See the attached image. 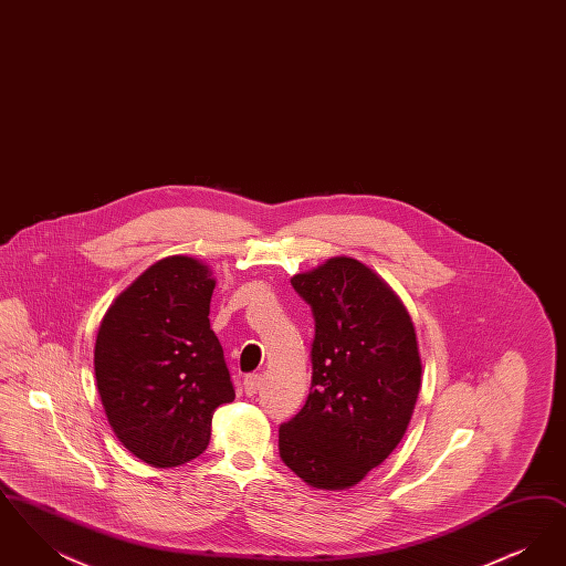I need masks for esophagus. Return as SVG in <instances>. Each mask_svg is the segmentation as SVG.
<instances>
[{
  "instance_id": "obj_1",
  "label": "esophagus",
  "mask_w": 566,
  "mask_h": 566,
  "mask_svg": "<svg viewBox=\"0 0 566 566\" xmlns=\"http://www.w3.org/2000/svg\"><path fill=\"white\" fill-rule=\"evenodd\" d=\"M261 381H263V377L259 376V374H250V376L243 377V390H245V395H248V397H254V395L259 392V388H261Z\"/></svg>"
}]
</instances>
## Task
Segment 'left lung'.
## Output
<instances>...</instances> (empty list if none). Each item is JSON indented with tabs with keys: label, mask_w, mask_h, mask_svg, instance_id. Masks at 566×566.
Listing matches in <instances>:
<instances>
[{
	"label": "left lung",
	"mask_w": 566,
	"mask_h": 566,
	"mask_svg": "<svg viewBox=\"0 0 566 566\" xmlns=\"http://www.w3.org/2000/svg\"><path fill=\"white\" fill-rule=\"evenodd\" d=\"M314 314L312 388L280 427V458L316 490L363 482L403 439L422 384L416 328L399 295L352 256L296 273Z\"/></svg>",
	"instance_id": "8db88e82"
}]
</instances>
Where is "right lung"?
<instances>
[{
    "mask_svg": "<svg viewBox=\"0 0 566 566\" xmlns=\"http://www.w3.org/2000/svg\"><path fill=\"white\" fill-rule=\"evenodd\" d=\"M214 286L206 263L174 254L135 277L99 324L95 379L109 427L150 467L203 454L216 407L235 399L208 318Z\"/></svg>",
    "mask_w": 566,
    "mask_h": 566,
    "instance_id": "add662e5",
    "label": "right lung"
}]
</instances>
